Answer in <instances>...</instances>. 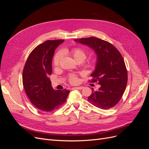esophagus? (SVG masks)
<instances>
[{"label": "esophagus", "instance_id": "obj_1", "mask_svg": "<svg viewBox=\"0 0 149 149\" xmlns=\"http://www.w3.org/2000/svg\"><path fill=\"white\" fill-rule=\"evenodd\" d=\"M73 89H83V87H82V86L74 87V88H73Z\"/></svg>", "mask_w": 149, "mask_h": 149}]
</instances>
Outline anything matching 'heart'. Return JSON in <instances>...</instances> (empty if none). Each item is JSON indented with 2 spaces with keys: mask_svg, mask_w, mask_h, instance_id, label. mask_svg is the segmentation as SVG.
Returning a JSON list of instances; mask_svg holds the SVG:
<instances>
[{
  "mask_svg": "<svg viewBox=\"0 0 149 149\" xmlns=\"http://www.w3.org/2000/svg\"><path fill=\"white\" fill-rule=\"evenodd\" d=\"M70 53L71 54V55L73 56V57L74 58V60L77 62H80V63L83 62L85 60L86 57V51L81 48L77 47V48H72L70 50ZM62 56H63V53L61 52H58L55 54V55L54 56L53 61L54 66L58 67L60 65V61L62 58ZM91 62H92L91 59L88 60L87 61V63L88 64H90ZM68 81L72 84H77L79 81L78 74L75 73L70 74L68 76Z\"/></svg>",
  "mask_w": 149,
  "mask_h": 149,
  "instance_id": "b5f03b06",
  "label": "heart"
}]
</instances>
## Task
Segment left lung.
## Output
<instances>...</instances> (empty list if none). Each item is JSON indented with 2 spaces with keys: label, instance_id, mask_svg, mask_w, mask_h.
Returning a JSON list of instances; mask_svg holds the SVG:
<instances>
[{
  "label": "left lung",
  "instance_id": "left-lung-1",
  "mask_svg": "<svg viewBox=\"0 0 149 149\" xmlns=\"http://www.w3.org/2000/svg\"><path fill=\"white\" fill-rule=\"evenodd\" d=\"M93 48L97 60L95 70L91 74V83H97L101 87L92 91L88 101L102 109H108L118 104L123 96L127 83V71L120 53L111 43L96 37L76 39Z\"/></svg>",
  "mask_w": 149,
  "mask_h": 149
}]
</instances>
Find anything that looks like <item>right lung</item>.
I'll list each match as a JSON object with an SVG mask.
<instances>
[{
	"mask_svg": "<svg viewBox=\"0 0 149 149\" xmlns=\"http://www.w3.org/2000/svg\"><path fill=\"white\" fill-rule=\"evenodd\" d=\"M64 40H47L30 53L25 64L22 82L30 102L45 112L57 109L66 102L70 90L52 87L49 75L52 73V61L56 48Z\"/></svg>",
	"mask_w": 149,
	"mask_h": 149,
	"instance_id": "obj_1",
	"label": "right lung"
}]
</instances>
